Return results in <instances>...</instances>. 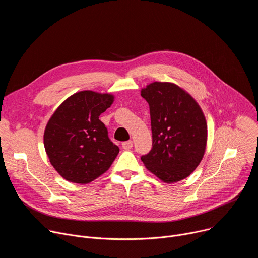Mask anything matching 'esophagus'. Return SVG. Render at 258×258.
Wrapping results in <instances>:
<instances>
[{
	"label": "esophagus",
	"instance_id": "34e87169",
	"mask_svg": "<svg viewBox=\"0 0 258 258\" xmlns=\"http://www.w3.org/2000/svg\"><path fill=\"white\" fill-rule=\"evenodd\" d=\"M121 145H122V148H123L124 150H130V149H132V147H133V141L123 142Z\"/></svg>",
	"mask_w": 258,
	"mask_h": 258
}]
</instances>
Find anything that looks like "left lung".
<instances>
[{"mask_svg": "<svg viewBox=\"0 0 258 258\" xmlns=\"http://www.w3.org/2000/svg\"><path fill=\"white\" fill-rule=\"evenodd\" d=\"M150 107L152 149L141 160L161 180L189 176L205 152L207 125L196 101L170 83H152L141 91Z\"/></svg>", "mask_w": 258, "mask_h": 258, "instance_id": "8db88e82", "label": "left lung"}]
</instances>
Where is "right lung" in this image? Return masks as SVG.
<instances>
[{
  "label": "right lung",
  "instance_id": "add662e5",
  "mask_svg": "<svg viewBox=\"0 0 258 258\" xmlns=\"http://www.w3.org/2000/svg\"><path fill=\"white\" fill-rule=\"evenodd\" d=\"M113 96L83 91L66 99L50 118L44 145L51 164L65 179L88 183L112 164L118 147L109 139L101 113Z\"/></svg>",
  "mask_w": 258,
  "mask_h": 258
}]
</instances>
